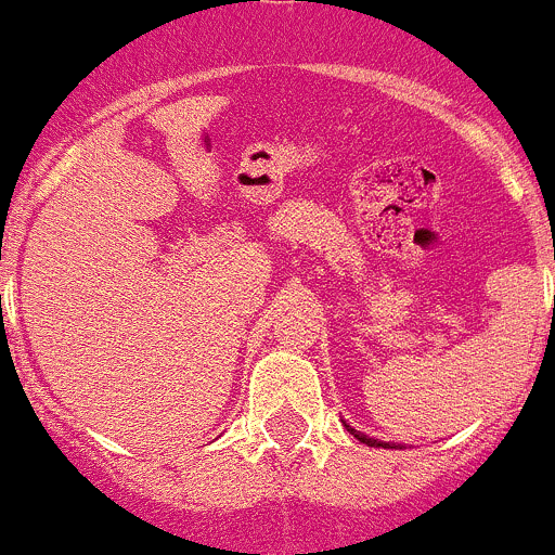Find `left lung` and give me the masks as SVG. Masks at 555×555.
<instances>
[{
  "label": "left lung",
  "instance_id": "1",
  "mask_svg": "<svg viewBox=\"0 0 555 555\" xmlns=\"http://www.w3.org/2000/svg\"><path fill=\"white\" fill-rule=\"evenodd\" d=\"M344 427L346 429H349V433L351 435H354V438L357 440H360V443H365V446H371V449H402V446L400 443H386V440H378V438H367V435L365 433H360V429H354V427H351V424H346L344 422Z\"/></svg>",
  "mask_w": 555,
  "mask_h": 555
}]
</instances>
